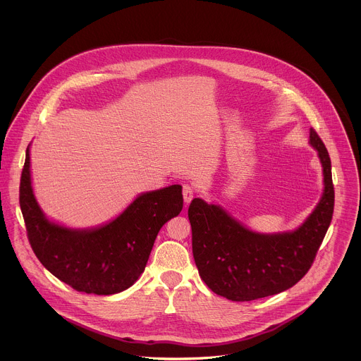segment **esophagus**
I'll use <instances>...</instances> for the list:
<instances>
[{"instance_id": "34e87169", "label": "esophagus", "mask_w": 361, "mask_h": 361, "mask_svg": "<svg viewBox=\"0 0 361 361\" xmlns=\"http://www.w3.org/2000/svg\"><path fill=\"white\" fill-rule=\"evenodd\" d=\"M182 195H183V200L186 204H189L193 200L195 196V189L190 185H185L182 189Z\"/></svg>"}]
</instances>
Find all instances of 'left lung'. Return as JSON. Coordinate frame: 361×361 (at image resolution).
<instances>
[{"label": "left lung", "instance_id": "left-lung-1", "mask_svg": "<svg viewBox=\"0 0 361 361\" xmlns=\"http://www.w3.org/2000/svg\"><path fill=\"white\" fill-rule=\"evenodd\" d=\"M310 145L322 164L324 193L312 214L293 232L257 233L221 207L202 199L192 200L188 215L193 257L202 279L214 293L232 302H250L292 288L309 272L335 204L331 158L312 128Z\"/></svg>", "mask_w": 361, "mask_h": 361}]
</instances>
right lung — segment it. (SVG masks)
Wrapping results in <instances>:
<instances>
[{
    "label": "right lung",
    "instance_id": "add662e5",
    "mask_svg": "<svg viewBox=\"0 0 361 361\" xmlns=\"http://www.w3.org/2000/svg\"><path fill=\"white\" fill-rule=\"evenodd\" d=\"M19 204L29 243L40 262L78 292L115 295L130 288L146 268L162 225L183 207L182 186L139 196L119 216L96 229H69L49 221L30 180V153L22 169Z\"/></svg>",
    "mask_w": 361,
    "mask_h": 361
}]
</instances>
